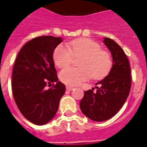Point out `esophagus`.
Returning a JSON list of instances; mask_svg holds the SVG:
<instances>
[{
	"label": "esophagus",
	"instance_id": "34e87169",
	"mask_svg": "<svg viewBox=\"0 0 147 147\" xmlns=\"http://www.w3.org/2000/svg\"><path fill=\"white\" fill-rule=\"evenodd\" d=\"M74 89L73 86H66V89L67 90H69V91H71V90H72V89Z\"/></svg>",
	"mask_w": 147,
	"mask_h": 147
}]
</instances>
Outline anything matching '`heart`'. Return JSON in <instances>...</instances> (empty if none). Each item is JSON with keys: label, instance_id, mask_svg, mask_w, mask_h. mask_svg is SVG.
<instances>
[{"label": "heart", "instance_id": "1", "mask_svg": "<svg viewBox=\"0 0 147 147\" xmlns=\"http://www.w3.org/2000/svg\"><path fill=\"white\" fill-rule=\"evenodd\" d=\"M74 58H81V67H67L60 72V80L67 85H77L93 78L101 79L112 68L111 55L101 49L98 43L88 38H79L68 43V47L60 44L53 53V60L59 68H63L72 63Z\"/></svg>", "mask_w": 147, "mask_h": 147}]
</instances>
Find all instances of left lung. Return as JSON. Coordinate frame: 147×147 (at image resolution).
I'll list each match as a JSON object with an SVG mask.
<instances>
[{
	"label": "left lung",
	"mask_w": 147,
	"mask_h": 147,
	"mask_svg": "<svg viewBox=\"0 0 147 147\" xmlns=\"http://www.w3.org/2000/svg\"><path fill=\"white\" fill-rule=\"evenodd\" d=\"M104 43L111 52L113 64L109 74L98 82L96 91L84 92L80 108L86 117L94 121L110 119L118 113L131 89V69L125 52L118 43L105 38Z\"/></svg>",
	"instance_id": "8db88e82"
}]
</instances>
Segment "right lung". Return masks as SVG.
<instances>
[{"label": "right lung", "instance_id": "1", "mask_svg": "<svg viewBox=\"0 0 147 147\" xmlns=\"http://www.w3.org/2000/svg\"><path fill=\"white\" fill-rule=\"evenodd\" d=\"M62 42L50 35L33 38L18 55L12 76V90L21 114L36 125L48 123L55 115L66 87L58 81L53 52ZM53 86L45 89L48 85Z\"/></svg>", "mask_w": 147, "mask_h": 147}]
</instances>
